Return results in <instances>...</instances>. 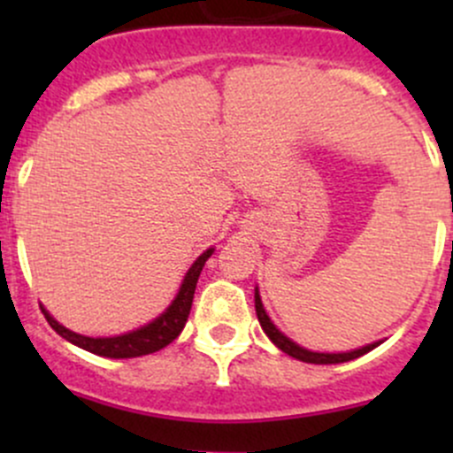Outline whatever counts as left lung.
I'll use <instances>...</instances> for the list:
<instances>
[{"mask_svg":"<svg viewBox=\"0 0 453 453\" xmlns=\"http://www.w3.org/2000/svg\"><path fill=\"white\" fill-rule=\"evenodd\" d=\"M254 304H256V315H258L260 326H263V331L267 333L269 340H272L273 344H276L278 349L282 350V353L291 355V357L300 359V362H307V364H342V362H350V359L362 357V355H366L368 350L377 349V346H379V342H374V344H368V346H364V349H357V350H350V353H313V350H307V349H303V346L296 344V342H291L289 337H285L280 331H278L276 326H273L272 319H269V315L265 313L263 303H260L258 289H256Z\"/></svg>","mask_w":453,"mask_h":453,"instance_id":"obj_1","label":"left lung"}]
</instances>
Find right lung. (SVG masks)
I'll return each instance as SVG.
<instances>
[{"label":"right lung","mask_w":453,"mask_h":453,"mask_svg":"<svg viewBox=\"0 0 453 453\" xmlns=\"http://www.w3.org/2000/svg\"><path fill=\"white\" fill-rule=\"evenodd\" d=\"M214 250H205L203 254L199 256L193 263V267L186 273L184 282L180 287V294L173 300L171 307L166 309L159 318H155L153 322L146 324V326L138 328V331L125 333V335L118 337H85L79 335V333H72L70 328L61 326L57 319L52 318L45 309H41L48 319L50 326L58 333L61 337H65L67 342L76 344L79 349L89 350V353L100 355V357H111V359H127V357H142V355H150L155 350L164 349V346L171 344L186 326V319L190 315V307H193V296L195 287H197L199 273L203 269L205 260L212 256Z\"/></svg>","instance_id":"obj_1"}]
</instances>
